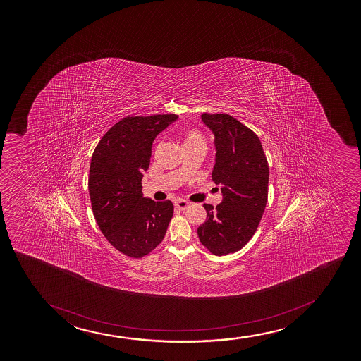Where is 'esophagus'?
I'll list each match as a JSON object with an SVG mask.
<instances>
[{
	"instance_id": "obj_1",
	"label": "esophagus",
	"mask_w": 361,
	"mask_h": 361,
	"mask_svg": "<svg viewBox=\"0 0 361 361\" xmlns=\"http://www.w3.org/2000/svg\"><path fill=\"white\" fill-rule=\"evenodd\" d=\"M174 206H176L177 209H180V211H185V209L189 207V202L184 201V200H179V201H176Z\"/></svg>"
}]
</instances>
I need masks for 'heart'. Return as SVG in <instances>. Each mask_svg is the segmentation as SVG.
Returning <instances> with one entry per match:
<instances>
[{
  "label": "heart",
  "instance_id": "heart-1",
  "mask_svg": "<svg viewBox=\"0 0 361 361\" xmlns=\"http://www.w3.org/2000/svg\"><path fill=\"white\" fill-rule=\"evenodd\" d=\"M197 143H204L202 135L196 130H185L183 133V145H184V147L185 145H197Z\"/></svg>",
  "mask_w": 361,
  "mask_h": 361
}]
</instances>
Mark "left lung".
I'll return each instance as SVG.
<instances>
[{"label":"left lung","instance_id":"obj_1","mask_svg":"<svg viewBox=\"0 0 361 361\" xmlns=\"http://www.w3.org/2000/svg\"><path fill=\"white\" fill-rule=\"evenodd\" d=\"M201 118L216 136L212 179L221 185L223 201L216 208L203 204L207 219L197 235L221 257L243 248L257 231L269 195V164L259 137L233 116L203 113Z\"/></svg>","mask_w":361,"mask_h":361}]
</instances>
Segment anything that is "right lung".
I'll list each match as a JSON object with an SVG mask.
<instances>
[{"instance_id": "obj_1", "label": "right lung", "mask_w": 361, "mask_h": 361, "mask_svg": "<svg viewBox=\"0 0 361 361\" xmlns=\"http://www.w3.org/2000/svg\"><path fill=\"white\" fill-rule=\"evenodd\" d=\"M178 116H125L96 145L89 171L92 213L108 242L126 257H145L161 243L173 216L170 200L143 197L155 137Z\"/></svg>"}]
</instances>
